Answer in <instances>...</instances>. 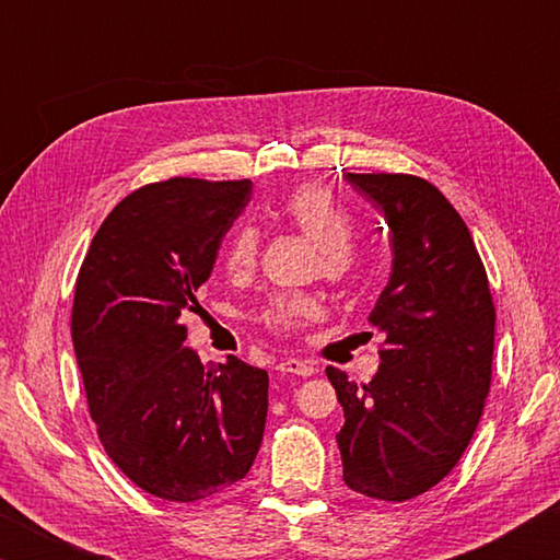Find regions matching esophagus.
Instances as JSON below:
<instances>
[{
  "label": "esophagus",
  "instance_id": "esophagus-1",
  "mask_svg": "<svg viewBox=\"0 0 560 560\" xmlns=\"http://www.w3.org/2000/svg\"><path fill=\"white\" fill-rule=\"evenodd\" d=\"M277 371H279V373H291V375H303V377H308V375H314V373H316V368L311 365V363H306V360L287 358V360H281V363L277 365Z\"/></svg>",
  "mask_w": 560,
  "mask_h": 560
}]
</instances>
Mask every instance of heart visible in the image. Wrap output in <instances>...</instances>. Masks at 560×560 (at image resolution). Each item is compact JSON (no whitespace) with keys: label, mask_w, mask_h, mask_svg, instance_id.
<instances>
[{"label":"heart","mask_w":560,"mask_h":560,"mask_svg":"<svg viewBox=\"0 0 560 560\" xmlns=\"http://www.w3.org/2000/svg\"><path fill=\"white\" fill-rule=\"evenodd\" d=\"M279 217L303 236H308L318 249L320 277L334 283L355 279L360 257L348 244L353 234L350 214L336 202V197L320 185H301L287 195L279 207ZM259 232L252 224H242L226 244V267L244 271L257 261ZM318 301L311 293H279L261 308V320L271 328H296L318 316Z\"/></svg>","instance_id":"1"}]
</instances>
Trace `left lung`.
<instances>
[{
	"label": "left lung",
	"instance_id": "8db88e82",
	"mask_svg": "<svg viewBox=\"0 0 560 560\" xmlns=\"http://www.w3.org/2000/svg\"><path fill=\"white\" fill-rule=\"evenodd\" d=\"M346 179L383 212L390 281L371 324L385 336L371 383L328 365L346 424L343 481L371 499L407 501L447 477L477 430L491 385L494 301L457 210L415 175Z\"/></svg>",
	"mask_w": 560,
	"mask_h": 560
}]
</instances>
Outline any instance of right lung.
Returning a JSON list of instances; mask_svg holds the SVG:
<instances>
[{
    "label": "right lung",
    "instance_id": "right-lung-1",
    "mask_svg": "<svg viewBox=\"0 0 560 560\" xmlns=\"http://www.w3.org/2000/svg\"><path fill=\"white\" fill-rule=\"evenodd\" d=\"M249 179L170 177L106 217L75 281L71 336L101 444L165 501H200L246 477L261 447L269 375L185 348V311L210 279Z\"/></svg>",
    "mask_w": 560,
    "mask_h": 560
}]
</instances>
